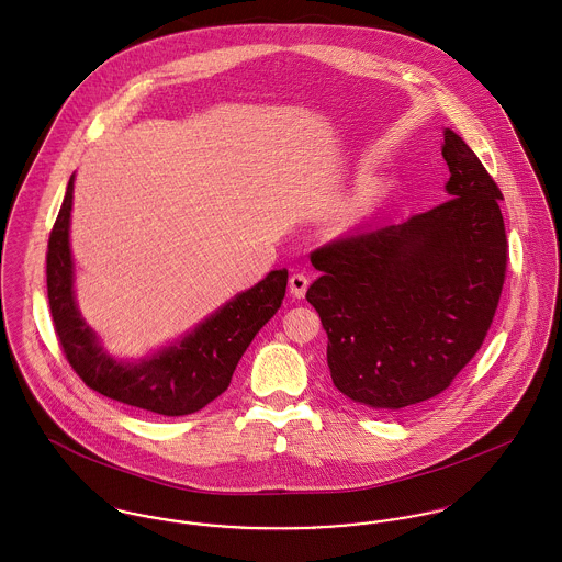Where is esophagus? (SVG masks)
<instances>
[{
  "label": "esophagus",
  "instance_id": "obj_1",
  "mask_svg": "<svg viewBox=\"0 0 562 562\" xmlns=\"http://www.w3.org/2000/svg\"><path fill=\"white\" fill-rule=\"evenodd\" d=\"M307 288H310V279H307V274H303V272H294V274L290 277V294H292L294 299H303V296H305V292H307Z\"/></svg>",
  "mask_w": 562,
  "mask_h": 562
}]
</instances>
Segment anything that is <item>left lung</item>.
Listing matches in <instances>:
<instances>
[{"instance_id": "obj_1", "label": "left lung", "mask_w": 562, "mask_h": 562, "mask_svg": "<svg viewBox=\"0 0 562 562\" xmlns=\"http://www.w3.org/2000/svg\"><path fill=\"white\" fill-rule=\"evenodd\" d=\"M441 156L450 168L446 203L312 252L322 274L307 301L328 335L333 385L376 411L448 390L479 352L499 303L502 192L452 130L443 132Z\"/></svg>"}]
</instances>
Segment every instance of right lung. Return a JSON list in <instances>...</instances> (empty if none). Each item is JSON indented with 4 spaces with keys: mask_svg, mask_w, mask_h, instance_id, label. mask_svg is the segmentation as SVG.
Returning a JSON list of instances; mask_svg holds the SVG:
<instances>
[{
    "mask_svg": "<svg viewBox=\"0 0 562 562\" xmlns=\"http://www.w3.org/2000/svg\"><path fill=\"white\" fill-rule=\"evenodd\" d=\"M74 179L76 175L69 179L47 250V296L67 361L81 381L101 396L158 415H188L216 401L229 387L252 337L281 307L288 270L268 272L263 281L234 296L158 352L138 361L114 359L81 318L76 303L69 244Z\"/></svg>",
    "mask_w": 562,
    "mask_h": 562,
    "instance_id": "obj_1",
    "label": "right lung"
}]
</instances>
